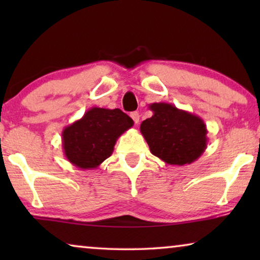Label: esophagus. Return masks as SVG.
I'll list each match as a JSON object with an SVG mask.
<instances>
[{"instance_id": "obj_1", "label": "esophagus", "mask_w": 260, "mask_h": 260, "mask_svg": "<svg viewBox=\"0 0 260 260\" xmlns=\"http://www.w3.org/2000/svg\"><path fill=\"white\" fill-rule=\"evenodd\" d=\"M130 117H131V118H133L135 124H138V122H140V113H138L137 111L131 112L130 113Z\"/></svg>"}]
</instances>
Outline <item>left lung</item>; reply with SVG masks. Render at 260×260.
<instances>
[{"instance_id": "obj_1", "label": "left lung", "mask_w": 260, "mask_h": 260, "mask_svg": "<svg viewBox=\"0 0 260 260\" xmlns=\"http://www.w3.org/2000/svg\"><path fill=\"white\" fill-rule=\"evenodd\" d=\"M150 118L141 124V133L152 155L172 166L190 165L207 148V127L197 115L169 103H152Z\"/></svg>"}]
</instances>
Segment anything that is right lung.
I'll return each instance as SVG.
<instances>
[{"mask_svg": "<svg viewBox=\"0 0 260 260\" xmlns=\"http://www.w3.org/2000/svg\"><path fill=\"white\" fill-rule=\"evenodd\" d=\"M133 125L134 120L122 110L91 108L62 130L63 155L77 168L97 169L111 156L120 135Z\"/></svg>", "mask_w": 260, "mask_h": 260, "instance_id": "obj_1", "label": "right lung"}]
</instances>
